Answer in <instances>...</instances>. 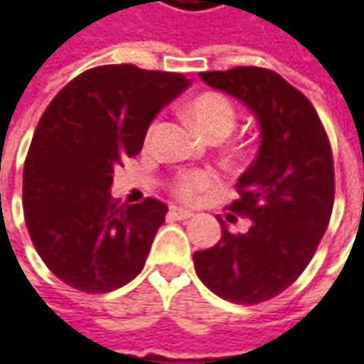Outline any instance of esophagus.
<instances>
[{
	"mask_svg": "<svg viewBox=\"0 0 364 364\" xmlns=\"http://www.w3.org/2000/svg\"><path fill=\"white\" fill-rule=\"evenodd\" d=\"M168 215H171V218H175V220H189L193 213L189 212V210H185V208H177V205H173V208L168 210Z\"/></svg>",
	"mask_w": 364,
	"mask_h": 364,
	"instance_id": "1",
	"label": "esophagus"
}]
</instances>
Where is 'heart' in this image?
<instances>
[{"label": "heart", "mask_w": 364, "mask_h": 364, "mask_svg": "<svg viewBox=\"0 0 364 364\" xmlns=\"http://www.w3.org/2000/svg\"><path fill=\"white\" fill-rule=\"evenodd\" d=\"M189 116L208 138H224L234 130L236 109L228 97L220 93H203L189 105ZM215 187V175L210 171H189L177 177L175 193L181 199H198Z\"/></svg>", "instance_id": "1"}]
</instances>
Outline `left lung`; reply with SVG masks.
<instances>
[{
  "label": "left lung",
  "instance_id": "obj_1",
  "mask_svg": "<svg viewBox=\"0 0 364 364\" xmlns=\"http://www.w3.org/2000/svg\"><path fill=\"white\" fill-rule=\"evenodd\" d=\"M242 102L261 130L257 159L238 177L230 210L250 220L245 234L222 224L220 242L193 255L201 283L232 304H261L285 291L311 261L334 205V163L309 100L259 67L199 73Z\"/></svg>",
  "mask_w": 364,
  "mask_h": 364
}]
</instances>
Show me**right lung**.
I'll use <instances>...</instances> for the list:
<instances>
[{
    "label": "right lung",
    "instance_id": "obj_1",
    "mask_svg": "<svg viewBox=\"0 0 364 364\" xmlns=\"http://www.w3.org/2000/svg\"><path fill=\"white\" fill-rule=\"evenodd\" d=\"M189 87L181 73L105 65L75 77L42 114L24 165V215L40 259L85 293L130 283L166 205H118L114 168L142 149L154 116Z\"/></svg>",
    "mask_w": 364,
    "mask_h": 364
}]
</instances>
